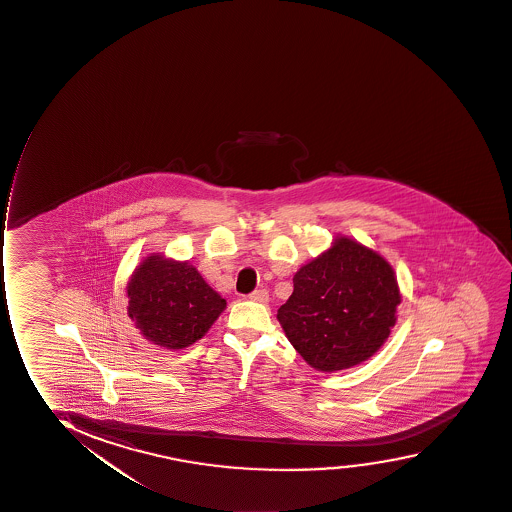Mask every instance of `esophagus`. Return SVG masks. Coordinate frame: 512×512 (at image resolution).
<instances>
[{
    "label": "esophagus",
    "instance_id": "1",
    "mask_svg": "<svg viewBox=\"0 0 512 512\" xmlns=\"http://www.w3.org/2000/svg\"><path fill=\"white\" fill-rule=\"evenodd\" d=\"M249 299L254 302H261V304H266L268 299H270V296H268V292H266L265 289H258L249 294Z\"/></svg>",
    "mask_w": 512,
    "mask_h": 512
}]
</instances>
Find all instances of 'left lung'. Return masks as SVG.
<instances>
[{
    "instance_id": "left-lung-1",
    "label": "left lung",
    "mask_w": 512,
    "mask_h": 512,
    "mask_svg": "<svg viewBox=\"0 0 512 512\" xmlns=\"http://www.w3.org/2000/svg\"><path fill=\"white\" fill-rule=\"evenodd\" d=\"M401 292L392 266L373 249L337 237L294 275L277 318L302 359L323 373L371 358L397 320Z\"/></svg>"
}]
</instances>
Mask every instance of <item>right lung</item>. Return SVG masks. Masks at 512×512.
Wrapping results in <instances>:
<instances>
[{
	"mask_svg": "<svg viewBox=\"0 0 512 512\" xmlns=\"http://www.w3.org/2000/svg\"><path fill=\"white\" fill-rule=\"evenodd\" d=\"M129 316L146 339L165 349H184L203 339L227 301L204 282L189 261L151 254L129 284Z\"/></svg>",
	"mask_w": 512,
	"mask_h": 512,
	"instance_id": "right-lung-1",
	"label": "right lung"
}]
</instances>
